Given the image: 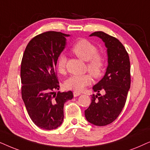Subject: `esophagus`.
<instances>
[{"mask_svg": "<svg viewBox=\"0 0 150 150\" xmlns=\"http://www.w3.org/2000/svg\"><path fill=\"white\" fill-rule=\"evenodd\" d=\"M81 93H79V92H77V91H74L73 92V95L74 97H77V96L80 95Z\"/></svg>", "mask_w": 150, "mask_h": 150, "instance_id": "esophagus-1", "label": "esophagus"}]
</instances>
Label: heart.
<instances>
[{
	"label": "heart",
	"instance_id": "b5f03b06",
	"mask_svg": "<svg viewBox=\"0 0 150 150\" xmlns=\"http://www.w3.org/2000/svg\"><path fill=\"white\" fill-rule=\"evenodd\" d=\"M71 51L76 56L86 61V69L95 79L100 78L106 67V57L102 52L97 51L96 46L86 38H81L74 44ZM67 58L64 55L58 57L56 63L59 73H63L66 69ZM91 74L72 75L65 83L67 88L81 92L92 83Z\"/></svg>",
	"mask_w": 150,
	"mask_h": 150
}]
</instances>
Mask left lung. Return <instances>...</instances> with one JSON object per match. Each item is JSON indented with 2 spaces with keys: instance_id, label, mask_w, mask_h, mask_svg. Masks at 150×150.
I'll return each mask as SVG.
<instances>
[{
  "instance_id": "1",
  "label": "left lung",
  "mask_w": 150,
  "mask_h": 150,
  "mask_svg": "<svg viewBox=\"0 0 150 150\" xmlns=\"http://www.w3.org/2000/svg\"><path fill=\"white\" fill-rule=\"evenodd\" d=\"M90 36L100 38L105 42L108 66L103 79L93 88L98 94L92 95L85 117L92 124L104 126L119 117L126 102L131 83L130 62L126 49L117 38L103 31H95ZM100 91L105 95L101 96Z\"/></svg>"
}]
</instances>
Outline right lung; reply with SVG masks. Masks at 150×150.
<instances>
[{
    "label": "right lung",
    "instance_id": "right-lung-1",
    "mask_svg": "<svg viewBox=\"0 0 150 150\" xmlns=\"http://www.w3.org/2000/svg\"><path fill=\"white\" fill-rule=\"evenodd\" d=\"M66 36L69 35L53 31L35 35L22 58V98L32 121L42 129H55L62 124L64 104L73 97L71 91L54 93L59 88L55 68Z\"/></svg>",
    "mask_w": 150,
    "mask_h": 150
}]
</instances>
